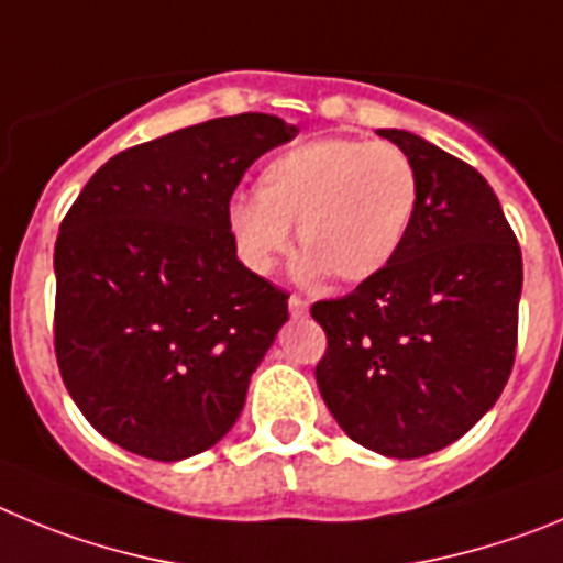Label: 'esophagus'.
<instances>
[{
	"label": "esophagus",
	"mask_w": 563,
	"mask_h": 563,
	"mask_svg": "<svg viewBox=\"0 0 563 563\" xmlns=\"http://www.w3.org/2000/svg\"><path fill=\"white\" fill-rule=\"evenodd\" d=\"M288 313H291L294 319L306 317V313H308L306 297H300V294H291V297H288Z\"/></svg>",
	"instance_id": "34e87169"
}]
</instances>
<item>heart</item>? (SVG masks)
I'll return each mask as SVG.
<instances>
[{"instance_id": "heart-1", "label": "heart", "mask_w": 563, "mask_h": 563, "mask_svg": "<svg viewBox=\"0 0 563 563\" xmlns=\"http://www.w3.org/2000/svg\"><path fill=\"white\" fill-rule=\"evenodd\" d=\"M418 201V170L401 148L333 136L266 162L257 194L230 199L227 227L241 261L257 275L286 255L297 224L306 272L362 283L401 252Z\"/></svg>"}]
</instances>
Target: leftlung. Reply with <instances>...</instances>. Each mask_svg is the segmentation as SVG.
I'll use <instances>...</instances> for the list:
<instances>
[{"label":"left lung","instance_id":"obj_1","mask_svg":"<svg viewBox=\"0 0 563 563\" xmlns=\"http://www.w3.org/2000/svg\"><path fill=\"white\" fill-rule=\"evenodd\" d=\"M378 134L412 159L418 212L389 266L311 306L328 339L313 373L351 440L415 460L463 438L508 384L521 250L479 170L409 131Z\"/></svg>","mask_w":563,"mask_h":563}]
</instances>
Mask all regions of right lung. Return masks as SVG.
Returning <instances> with one entry per match:
<instances>
[{"label": "right lung", "mask_w": 563, "mask_h": 563, "mask_svg": "<svg viewBox=\"0 0 563 563\" xmlns=\"http://www.w3.org/2000/svg\"><path fill=\"white\" fill-rule=\"evenodd\" d=\"M235 114L111 156L55 241V358L84 418L140 457L219 443L288 319V294L238 261L227 205L252 162L294 140Z\"/></svg>", "instance_id": "add662e5"}]
</instances>
